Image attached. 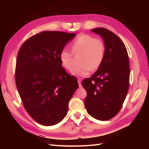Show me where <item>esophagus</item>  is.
<instances>
[{
    "label": "esophagus",
    "instance_id": "esophagus-1",
    "mask_svg": "<svg viewBox=\"0 0 149 149\" xmlns=\"http://www.w3.org/2000/svg\"><path fill=\"white\" fill-rule=\"evenodd\" d=\"M78 86L79 88H81L82 87V85H81V79L78 78Z\"/></svg>",
    "mask_w": 149,
    "mask_h": 149
}]
</instances>
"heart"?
<instances>
[{
	"label": "heart",
	"mask_w": 149,
	"mask_h": 149,
	"mask_svg": "<svg viewBox=\"0 0 149 149\" xmlns=\"http://www.w3.org/2000/svg\"><path fill=\"white\" fill-rule=\"evenodd\" d=\"M71 52L63 49L60 52L59 58L62 66L66 70L73 68V56L80 53V65L72 70L73 75L84 77L91 69L95 70L102 63L106 54L105 43L100 38H96L89 34L81 35L71 43Z\"/></svg>",
	"instance_id": "b5f03b06"
}]
</instances>
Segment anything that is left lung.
Instances as JSON below:
<instances>
[{
	"label": "left lung",
	"instance_id": "obj_1",
	"mask_svg": "<svg viewBox=\"0 0 149 149\" xmlns=\"http://www.w3.org/2000/svg\"><path fill=\"white\" fill-rule=\"evenodd\" d=\"M100 35L106 54L96 73L82 81L87 93L84 106L88 114L97 120H107L120 111L129 88L128 53L118 35L104 28L91 30Z\"/></svg>",
	"mask_w": 149,
	"mask_h": 149
}]
</instances>
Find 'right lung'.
I'll use <instances>...</instances> for the list:
<instances>
[{
    "mask_svg": "<svg viewBox=\"0 0 149 149\" xmlns=\"http://www.w3.org/2000/svg\"><path fill=\"white\" fill-rule=\"evenodd\" d=\"M74 33L45 31L31 36L21 46L15 66V83L28 114L38 123L53 125L66 116L78 87L66 73L59 55Z\"/></svg>",
    "mask_w": 149,
    "mask_h": 149,
    "instance_id": "1",
    "label": "right lung"
}]
</instances>
